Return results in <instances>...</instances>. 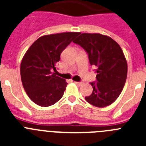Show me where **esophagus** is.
Masks as SVG:
<instances>
[{"label": "esophagus", "instance_id": "obj_1", "mask_svg": "<svg viewBox=\"0 0 146 146\" xmlns=\"http://www.w3.org/2000/svg\"><path fill=\"white\" fill-rule=\"evenodd\" d=\"M74 83H75L76 85H77V86H82V82H74Z\"/></svg>", "mask_w": 146, "mask_h": 146}]
</instances>
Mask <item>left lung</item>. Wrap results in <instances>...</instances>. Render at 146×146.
Here are the masks:
<instances>
[{"mask_svg": "<svg viewBox=\"0 0 146 146\" xmlns=\"http://www.w3.org/2000/svg\"><path fill=\"white\" fill-rule=\"evenodd\" d=\"M73 42L86 50L96 69L97 82H91L93 92L86 100L97 108L109 106L121 94L127 77V62L120 45L100 33H82Z\"/></svg>", "mask_w": 146, "mask_h": 146, "instance_id": "1", "label": "left lung"}]
</instances>
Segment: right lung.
<instances>
[{"label": "right lung", "mask_w": 146, "mask_h": 146, "mask_svg": "<svg viewBox=\"0 0 146 146\" xmlns=\"http://www.w3.org/2000/svg\"><path fill=\"white\" fill-rule=\"evenodd\" d=\"M78 32L45 35L36 40L23 56L20 65L22 83L28 97L41 107L51 106L62 98L67 83L52 73L63 50Z\"/></svg>", "instance_id": "right-lung-1"}]
</instances>
